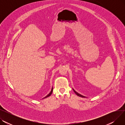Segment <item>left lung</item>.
Segmentation results:
<instances>
[{
  "label": "left lung",
  "mask_w": 125,
  "mask_h": 125,
  "mask_svg": "<svg viewBox=\"0 0 125 125\" xmlns=\"http://www.w3.org/2000/svg\"><path fill=\"white\" fill-rule=\"evenodd\" d=\"M73 91L74 92V93L77 95V96H80V97H83V98H85L86 97L85 96H83V95H81L80 94H79V93H78L77 92H76L73 89Z\"/></svg>",
  "instance_id": "left-lung-1"
}]
</instances>
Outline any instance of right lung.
<instances>
[{
	"label": "right lung",
	"mask_w": 125,
	"mask_h": 125,
	"mask_svg": "<svg viewBox=\"0 0 125 125\" xmlns=\"http://www.w3.org/2000/svg\"><path fill=\"white\" fill-rule=\"evenodd\" d=\"M52 90H51V91L50 92V93L48 95L46 96L45 97H44L43 98H47V97H49L50 96H51V94H52Z\"/></svg>",
	"instance_id": "right-lung-1"
}]
</instances>
